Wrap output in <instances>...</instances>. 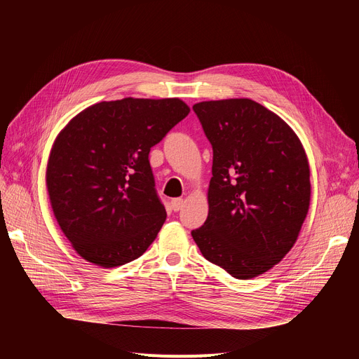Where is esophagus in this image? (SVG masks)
Masks as SVG:
<instances>
[{
    "label": "esophagus",
    "instance_id": "34e87169",
    "mask_svg": "<svg viewBox=\"0 0 359 359\" xmlns=\"http://www.w3.org/2000/svg\"><path fill=\"white\" fill-rule=\"evenodd\" d=\"M183 203H184V201H183L182 198H175V199H172V210H173V211L182 210Z\"/></svg>",
    "mask_w": 359,
    "mask_h": 359
}]
</instances>
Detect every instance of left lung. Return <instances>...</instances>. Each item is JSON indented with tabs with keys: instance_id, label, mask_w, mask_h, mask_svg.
I'll return each mask as SVG.
<instances>
[{
	"instance_id": "1",
	"label": "left lung",
	"mask_w": 359,
	"mask_h": 359,
	"mask_svg": "<svg viewBox=\"0 0 359 359\" xmlns=\"http://www.w3.org/2000/svg\"><path fill=\"white\" fill-rule=\"evenodd\" d=\"M212 145L208 218L192 237L237 279L265 273L295 244L310 206V167L295 132L250 99L194 106Z\"/></svg>"
}]
</instances>
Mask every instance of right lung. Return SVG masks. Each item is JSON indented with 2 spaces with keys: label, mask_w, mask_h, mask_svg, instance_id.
I'll return each mask as SVG.
<instances>
[{
  "label": "right lung",
  "mask_w": 359,
  "mask_h": 359,
  "mask_svg": "<svg viewBox=\"0 0 359 359\" xmlns=\"http://www.w3.org/2000/svg\"><path fill=\"white\" fill-rule=\"evenodd\" d=\"M180 99L93 104L56 137L46 168L53 215L74 250L102 268L140 257L165 221L148 154L189 115Z\"/></svg>",
  "instance_id": "right-lung-1"
}]
</instances>
